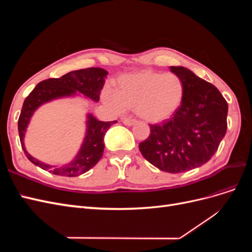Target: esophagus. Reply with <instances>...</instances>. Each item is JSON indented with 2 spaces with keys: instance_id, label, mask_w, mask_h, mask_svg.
I'll return each mask as SVG.
<instances>
[{
  "instance_id": "esophagus-1",
  "label": "esophagus",
  "mask_w": 252,
  "mask_h": 252,
  "mask_svg": "<svg viewBox=\"0 0 252 252\" xmlns=\"http://www.w3.org/2000/svg\"><path fill=\"white\" fill-rule=\"evenodd\" d=\"M123 123L126 125V126H131V125H133L134 123H135V121L134 120H132V119H123Z\"/></svg>"
}]
</instances>
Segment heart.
Segmentation results:
<instances>
[{
    "mask_svg": "<svg viewBox=\"0 0 252 252\" xmlns=\"http://www.w3.org/2000/svg\"><path fill=\"white\" fill-rule=\"evenodd\" d=\"M183 97L184 84L179 75L148 70L121 77L116 94L110 89L104 91L105 102L114 109H136L142 119L151 123L170 118Z\"/></svg>",
    "mask_w": 252,
    "mask_h": 252,
    "instance_id": "1",
    "label": "heart"
}]
</instances>
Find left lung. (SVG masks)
<instances>
[{
  "label": "left lung",
  "instance_id": "left-lung-1",
  "mask_svg": "<svg viewBox=\"0 0 252 252\" xmlns=\"http://www.w3.org/2000/svg\"><path fill=\"white\" fill-rule=\"evenodd\" d=\"M184 84V97L172 117L150 124L139 144L142 156L162 171L179 173L207 163L227 131L228 104L219 89L184 67L171 66Z\"/></svg>",
  "mask_w": 252,
  "mask_h": 252
}]
</instances>
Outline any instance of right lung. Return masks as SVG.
Here are the masks:
<instances>
[{"mask_svg":"<svg viewBox=\"0 0 252 252\" xmlns=\"http://www.w3.org/2000/svg\"><path fill=\"white\" fill-rule=\"evenodd\" d=\"M107 74L108 72L102 68L91 67L86 68V69L68 72L61 78L44 80L37 84L23 103L18 121L22 148L30 162L39 166L44 170H47L57 175H63V177H77V175L90 170L97 164L104 152V135L108 130V128L117 121H97L91 114H88L87 132L79 155L71 163L61 167L44 164L32 158L26 151L23 139H24L29 120L39 106L53 100V98L74 94L75 91H79L91 100L97 102L100 100V93L104 86V81Z\"/></svg>","mask_w":252,"mask_h":252,"instance_id":"obj_1","label":"right lung"}]
</instances>
